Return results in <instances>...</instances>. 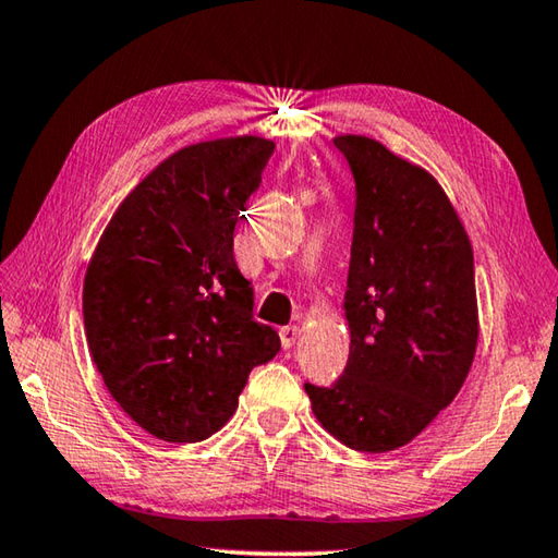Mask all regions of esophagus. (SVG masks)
I'll list each match as a JSON object with an SVG mask.
<instances>
[{"mask_svg":"<svg viewBox=\"0 0 558 558\" xmlns=\"http://www.w3.org/2000/svg\"><path fill=\"white\" fill-rule=\"evenodd\" d=\"M300 332H302V329H300L298 325L282 327V329H280V342H282V347H286V349L295 347V342L300 339Z\"/></svg>","mask_w":558,"mask_h":558,"instance_id":"34e87169","label":"esophagus"}]
</instances>
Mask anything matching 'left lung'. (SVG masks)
<instances>
[{
	"label": "left lung",
	"instance_id": "8db88e82",
	"mask_svg": "<svg viewBox=\"0 0 558 558\" xmlns=\"http://www.w3.org/2000/svg\"><path fill=\"white\" fill-rule=\"evenodd\" d=\"M335 147L356 189L344 292L352 344L344 374L305 391L347 448L389 452L418 436L468 379L480 332L475 263L426 169L372 137L339 135Z\"/></svg>",
	"mask_w": 558,
	"mask_h": 558
}]
</instances>
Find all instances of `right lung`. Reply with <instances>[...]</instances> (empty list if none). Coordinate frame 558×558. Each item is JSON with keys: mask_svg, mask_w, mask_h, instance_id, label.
<instances>
[{"mask_svg": "<svg viewBox=\"0 0 558 558\" xmlns=\"http://www.w3.org/2000/svg\"><path fill=\"white\" fill-rule=\"evenodd\" d=\"M276 149L263 137L189 145L125 196L83 282V325L112 399L169 442L214 436L253 366L280 352L253 319L233 229Z\"/></svg>", "mask_w": 558, "mask_h": 558, "instance_id": "obj_1", "label": "right lung"}]
</instances>
